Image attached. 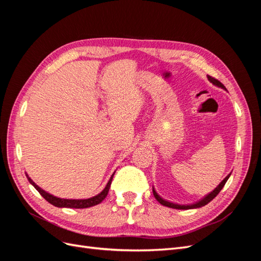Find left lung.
Here are the masks:
<instances>
[{
    "mask_svg": "<svg viewBox=\"0 0 261 261\" xmlns=\"http://www.w3.org/2000/svg\"><path fill=\"white\" fill-rule=\"evenodd\" d=\"M208 80H209L212 84H215L216 86H219V87H221V88L225 89L224 85H223L222 83H220V82L217 80V78L212 77V76H208ZM230 175H231V174H228L222 181H221V183L219 184V186L215 189V191L211 192L208 196L204 197V198H203L202 200H200L199 202H197V203H195V204H191V206H180V204H175V203H172V202H169V201H165L164 199L161 198V197H160L159 195H158V194L155 193L154 189H152V192H153V196L155 197V199H156L158 201H159L161 204H163V206H167V207H170V208H174V209H184V210L194 209V208H200V207H202V206H206V204L209 203L213 198H215V197H217V195L221 192V189H222L223 186L225 185L226 180L228 179V177H230Z\"/></svg>",
    "mask_w": 261,
    "mask_h": 261,
    "instance_id": "1",
    "label": "left lung"
}]
</instances>
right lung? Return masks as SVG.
<instances>
[{"instance_id":"1","label":"right lung","mask_w":261,"mask_h":261,"mask_svg":"<svg viewBox=\"0 0 261 261\" xmlns=\"http://www.w3.org/2000/svg\"><path fill=\"white\" fill-rule=\"evenodd\" d=\"M113 175L108 181V184H107V186H106L103 191H102L99 195L92 197V198H88V199H62V198H58V197H54V196L48 194L46 192H44L43 189H41L37 184H35V181H33V179L29 178V176H27V177H28V180L30 181V184L34 185V187L39 192V194H40L46 201L50 202L51 204H53V206L59 207V208L65 207V208L83 209V208H89V207H92V206H96V204L100 203L102 200L106 198L108 193H109L110 186H111Z\"/></svg>"}]
</instances>
